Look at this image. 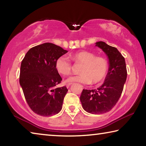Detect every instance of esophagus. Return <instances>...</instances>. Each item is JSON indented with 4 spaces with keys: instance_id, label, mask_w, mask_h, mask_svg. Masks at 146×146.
I'll use <instances>...</instances> for the list:
<instances>
[{
    "instance_id": "esophagus-1",
    "label": "esophagus",
    "mask_w": 146,
    "mask_h": 146,
    "mask_svg": "<svg viewBox=\"0 0 146 146\" xmlns=\"http://www.w3.org/2000/svg\"><path fill=\"white\" fill-rule=\"evenodd\" d=\"M71 84H72V83H67V84H66V87H67V88H68L69 87H70V86L71 85Z\"/></svg>"
}]
</instances>
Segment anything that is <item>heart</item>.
Listing matches in <instances>:
<instances>
[{"instance_id": "obj_1", "label": "heart", "mask_w": 146, "mask_h": 146, "mask_svg": "<svg viewBox=\"0 0 146 146\" xmlns=\"http://www.w3.org/2000/svg\"><path fill=\"white\" fill-rule=\"evenodd\" d=\"M71 58L77 63L82 64L80 68L81 74L72 76L66 80L68 83L79 82L83 84H98L106 78L108 71V63L104 57L96 56L89 51H82L71 56ZM57 72L63 76L69 75L71 72L72 63L65 56L58 57L55 64Z\"/></svg>"}]
</instances>
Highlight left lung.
<instances>
[{
  "label": "left lung",
  "instance_id": "8db88e82",
  "mask_svg": "<svg viewBox=\"0 0 146 146\" xmlns=\"http://www.w3.org/2000/svg\"><path fill=\"white\" fill-rule=\"evenodd\" d=\"M109 59V70L103 84L97 89H83L80 96L83 109L87 113L101 114L111 111L122 93L127 79V69L124 57L115 47L105 42H96Z\"/></svg>",
  "mask_w": 146,
  "mask_h": 146
}]
</instances>
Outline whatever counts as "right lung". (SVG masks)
<instances>
[{"label": "right lung", "mask_w": 146, "mask_h": 146, "mask_svg": "<svg viewBox=\"0 0 146 146\" xmlns=\"http://www.w3.org/2000/svg\"><path fill=\"white\" fill-rule=\"evenodd\" d=\"M68 51L50 42L30 48L21 62L19 83L30 109L42 116L59 113L68 89L56 88L62 78L55 64Z\"/></svg>", "instance_id": "add662e5"}]
</instances>
